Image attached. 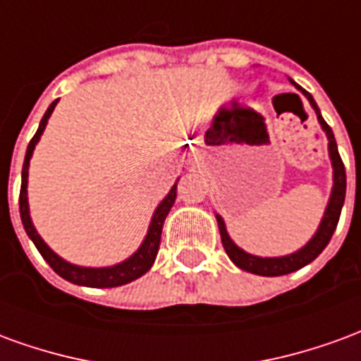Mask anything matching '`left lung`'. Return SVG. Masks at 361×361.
Masks as SVG:
<instances>
[{
	"mask_svg": "<svg viewBox=\"0 0 361 361\" xmlns=\"http://www.w3.org/2000/svg\"><path fill=\"white\" fill-rule=\"evenodd\" d=\"M292 85L298 90H302V94L310 100L311 108L317 114L321 129L325 131L326 139H329V158H331V164H333V189H331V197H329V203H326L325 214L319 222L317 232L313 234V238L303 245L302 250L294 251L290 255H282V257H259V255H251L247 251H243L242 247H238L234 240L228 235L226 224H224L222 216L216 214L220 240H222V245H224V251L228 253L230 261L235 267H240L242 271L259 274V276H282V274H288V272H294L298 269H302V267L310 265L313 259L319 257V253L325 250L326 243L331 242L334 230H336V224H338V219H341L342 204H344V195H346V170H344L342 158L338 154V149H336L333 129L326 126V121L321 116L313 96L307 90H303L300 85H295L294 81H292Z\"/></svg>",
	"mask_w": 361,
	"mask_h": 361,
	"instance_id": "8db88e82",
	"label": "left lung"
}]
</instances>
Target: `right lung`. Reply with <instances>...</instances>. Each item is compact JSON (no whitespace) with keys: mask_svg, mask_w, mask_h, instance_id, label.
<instances>
[{"mask_svg":"<svg viewBox=\"0 0 361 361\" xmlns=\"http://www.w3.org/2000/svg\"><path fill=\"white\" fill-rule=\"evenodd\" d=\"M58 100H54L50 104V108L46 110L44 118L40 119V126H38V131L28 142L27 154H25V164H23V181H20V195H19V211H20V220H23V226L27 230L28 238L32 240V243L36 245V250L40 251V255L46 259V263L58 272L61 279L69 280L73 284H79V286H89V288H116L123 286L127 282H133L139 276H142L145 272L149 271L154 259H157L158 247H160V235H162V226H164V220L168 216V212L172 209L173 201H176V188L178 183L170 189V193L160 201L157 209H154V214L150 219L149 230H147V235L145 240L139 245V250L135 251L131 257H127L126 261H121L118 265L111 267H81L73 265L66 259H61L54 250H50V245L44 242L40 234L36 232L35 224H32V219H30V209H28V166H30V158H32V152H35V147L40 141L44 129H46V123L50 119L51 111L56 108Z\"/></svg>","mask_w":361,"mask_h":361,"instance_id":"obj_1","label":"right lung"}]
</instances>
